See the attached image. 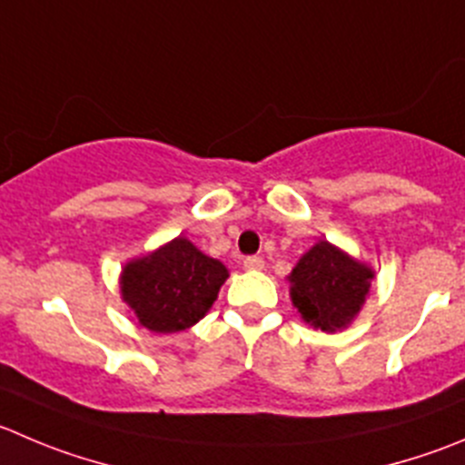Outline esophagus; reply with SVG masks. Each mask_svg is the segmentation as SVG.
<instances>
[{
	"instance_id": "esophagus-1",
	"label": "esophagus",
	"mask_w": 465,
	"mask_h": 465,
	"mask_svg": "<svg viewBox=\"0 0 465 465\" xmlns=\"http://www.w3.org/2000/svg\"><path fill=\"white\" fill-rule=\"evenodd\" d=\"M242 264H244V269H249V272H260V269L264 267V260L260 258V255H249V258L242 260Z\"/></svg>"
}]
</instances>
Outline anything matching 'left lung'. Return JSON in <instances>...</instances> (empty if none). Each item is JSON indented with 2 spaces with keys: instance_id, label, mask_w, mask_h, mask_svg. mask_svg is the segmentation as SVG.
I'll use <instances>...</instances> for the list:
<instances>
[{
  "instance_id": "obj_1",
  "label": "left lung",
  "mask_w": 465,
  "mask_h": 465,
  "mask_svg": "<svg viewBox=\"0 0 465 465\" xmlns=\"http://www.w3.org/2000/svg\"><path fill=\"white\" fill-rule=\"evenodd\" d=\"M372 276V269L320 242L292 269V303L308 324L333 333L358 315Z\"/></svg>"
}]
</instances>
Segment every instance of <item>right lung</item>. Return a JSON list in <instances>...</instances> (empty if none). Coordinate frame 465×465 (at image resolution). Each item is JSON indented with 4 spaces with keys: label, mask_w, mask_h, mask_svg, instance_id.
<instances>
[{
    "label": "right lung",
    "mask_w": 465,
    "mask_h": 465,
    "mask_svg": "<svg viewBox=\"0 0 465 465\" xmlns=\"http://www.w3.org/2000/svg\"><path fill=\"white\" fill-rule=\"evenodd\" d=\"M228 269L178 237L154 253L132 260L121 276L123 299L154 333H178L205 317Z\"/></svg>",
    "instance_id": "obj_1"
}]
</instances>
